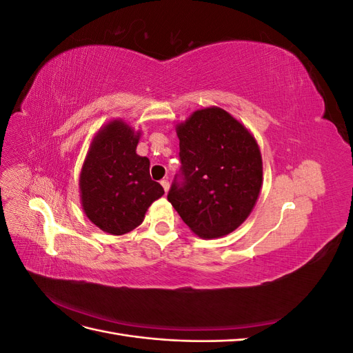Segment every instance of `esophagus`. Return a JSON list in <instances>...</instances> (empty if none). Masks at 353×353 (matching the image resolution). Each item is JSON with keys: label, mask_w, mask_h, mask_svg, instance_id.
<instances>
[{"label": "esophagus", "mask_w": 353, "mask_h": 353, "mask_svg": "<svg viewBox=\"0 0 353 353\" xmlns=\"http://www.w3.org/2000/svg\"><path fill=\"white\" fill-rule=\"evenodd\" d=\"M160 184H162V187H163V190H165V193H168V190H169V181H168V179H162V181H160Z\"/></svg>", "instance_id": "esophagus-1"}]
</instances>
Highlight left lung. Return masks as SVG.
Segmentation results:
<instances>
[{
	"label": "left lung",
	"mask_w": 353,
	"mask_h": 353,
	"mask_svg": "<svg viewBox=\"0 0 353 353\" xmlns=\"http://www.w3.org/2000/svg\"><path fill=\"white\" fill-rule=\"evenodd\" d=\"M181 170L168 200L201 239L225 236L250 215L262 187V157L245 128L219 108L178 125Z\"/></svg>",
	"instance_id": "8db88e82"
}]
</instances>
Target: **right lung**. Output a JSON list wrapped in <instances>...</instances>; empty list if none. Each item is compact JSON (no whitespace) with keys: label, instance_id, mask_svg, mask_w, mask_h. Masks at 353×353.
<instances>
[{"label":"right lung","instance_id":"1","mask_svg":"<svg viewBox=\"0 0 353 353\" xmlns=\"http://www.w3.org/2000/svg\"><path fill=\"white\" fill-rule=\"evenodd\" d=\"M140 132L113 121L95 135L79 178L85 215L100 230L122 236L137 228L165 194L150 178V160L135 153Z\"/></svg>","mask_w":353,"mask_h":353}]
</instances>
